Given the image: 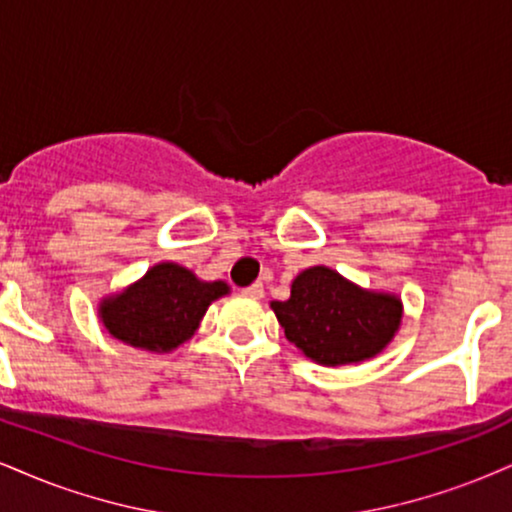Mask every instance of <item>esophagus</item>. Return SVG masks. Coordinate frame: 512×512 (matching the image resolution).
<instances>
[{
    "label": "esophagus",
    "instance_id": "34e87169",
    "mask_svg": "<svg viewBox=\"0 0 512 512\" xmlns=\"http://www.w3.org/2000/svg\"><path fill=\"white\" fill-rule=\"evenodd\" d=\"M242 294L249 296V299H263V285L261 282H254L251 287H244Z\"/></svg>",
    "mask_w": 512,
    "mask_h": 512
}]
</instances>
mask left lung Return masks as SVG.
<instances>
[{
  "label": "left lung",
  "instance_id": "8db88e82",
  "mask_svg": "<svg viewBox=\"0 0 512 512\" xmlns=\"http://www.w3.org/2000/svg\"><path fill=\"white\" fill-rule=\"evenodd\" d=\"M270 308L289 342L325 368L375 358L396 337L403 318L401 296L365 289L327 266L301 270L289 299Z\"/></svg>",
  "mask_w": 512,
  "mask_h": 512
}]
</instances>
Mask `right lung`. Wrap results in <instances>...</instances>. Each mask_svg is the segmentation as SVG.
<instances>
[{"mask_svg":"<svg viewBox=\"0 0 512 512\" xmlns=\"http://www.w3.org/2000/svg\"><path fill=\"white\" fill-rule=\"evenodd\" d=\"M230 294L223 280L206 282L178 263H156L140 280L99 301L104 330L149 353H170L194 337L208 306Z\"/></svg>","mask_w":512,"mask_h":512,"instance_id":"obj_1","label":"right lung"}]
</instances>
